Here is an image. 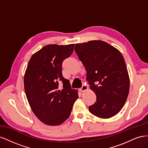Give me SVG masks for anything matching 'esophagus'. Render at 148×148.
Here are the masks:
<instances>
[{
  "mask_svg": "<svg viewBox=\"0 0 148 148\" xmlns=\"http://www.w3.org/2000/svg\"><path fill=\"white\" fill-rule=\"evenodd\" d=\"M88 89V87L87 85L83 84L82 87L81 88H79V91H81L82 92H84L85 91H87Z\"/></svg>",
  "mask_w": 148,
  "mask_h": 148,
  "instance_id": "1",
  "label": "esophagus"
}]
</instances>
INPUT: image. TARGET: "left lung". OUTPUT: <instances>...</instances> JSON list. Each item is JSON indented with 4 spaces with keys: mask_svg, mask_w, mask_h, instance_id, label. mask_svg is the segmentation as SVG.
Listing matches in <instances>:
<instances>
[{
    "mask_svg": "<svg viewBox=\"0 0 148 148\" xmlns=\"http://www.w3.org/2000/svg\"><path fill=\"white\" fill-rule=\"evenodd\" d=\"M75 51L86 69L90 89L96 95L89 112L101 119L113 117L122 109L129 93L130 78L122 53L99 40L76 44Z\"/></svg>",
    "mask_w": 148,
    "mask_h": 148,
    "instance_id": "obj_1",
    "label": "left lung"
}]
</instances>
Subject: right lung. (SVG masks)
<instances>
[{"instance_id": "add662e5", "label": "right lung", "mask_w": 148, "mask_h": 148, "mask_svg": "<svg viewBox=\"0 0 148 148\" xmlns=\"http://www.w3.org/2000/svg\"><path fill=\"white\" fill-rule=\"evenodd\" d=\"M74 45H46L31 56L26 68V97L34 115L46 125L64 123L78 98V91L71 88L69 80L62 72V62L72 54Z\"/></svg>"}]
</instances>
